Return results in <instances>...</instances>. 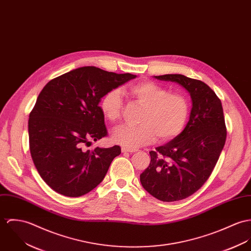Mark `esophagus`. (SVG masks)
I'll return each instance as SVG.
<instances>
[{"mask_svg": "<svg viewBox=\"0 0 251 251\" xmlns=\"http://www.w3.org/2000/svg\"><path fill=\"white\" fill-rule=\"evenodd\" d=\"M121 151L123 153H134V152L137 151V149H130V148H127V147H122Z\"/></svg>", "mask_w": 251, "mask_h": 251, "instance_id": "obj_1", "label": "esophagus"}]
</instances>
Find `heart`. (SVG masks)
<instances>
[{
    "instance_id": "1",
    "label": "heart",
    "mask_w": 251,
    "mask_h": 251,
    "mask_svg": "<svg viewBox=\"0 0 251 251\" xmlns=\"http://www.w3.org/2000/svg\"><path fill=\"white\" fill-rule=\"evenodd\" d=\"M124 93L134 102L142 106L139 126H122L113 134V140L127 148L136 149L153 142L157 136L162 140L172 139L183 130L190 112L186 97L151 81H144L124 88ZM100 109L104 117L115 123L123 112L121 93L113 89L107 92Z\"/></svg>"
}]
</instances>
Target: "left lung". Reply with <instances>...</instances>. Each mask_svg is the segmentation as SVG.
<instances>
[{
	"instance_id": "1",
	"label": "left lung",
	"mask_w": 251,
	"mask_h": 251,
	"mask_svg": "<svg viewBox=\"0 0 251 251\" xmlns=\"http://www.w3.org/2000/svg\"><path fill=\"white\" fill-rule=\"evenodd\" d=\"M154 78L184 87L193 108L185 129L149 152L151 162L140 174V183L159 200L178 201L198 191L216 167L226 139L223 105L214 90L201 81L181 74Z\"/></svg>"
}]
</instances>
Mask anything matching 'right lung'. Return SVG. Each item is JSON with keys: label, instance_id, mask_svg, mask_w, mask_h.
<instances>
[{"label": "right lung", "instance_id": "right-lung-1", "mask_svg": "<svg viewBox=\"0 0 251 251\" xmlns=\"http://www.w3.org/2000/svg\"><path fill=\"white\" fill-rule=\"evenodd\" d=\"M136 77L84 66L43 87L28 117L29 151L39 175L55 192L78 197L103 181L121 149L85 145L108 134L101 98Z\"/></svg>", "mask_w": 251, "mask_h": 251}]
</instances>
